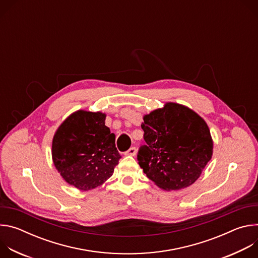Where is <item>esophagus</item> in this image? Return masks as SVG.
Listing matches in <instances>:
<instances>
[{
	"mask_svg": "<svg viewBox=\"0 0 258 258\" xmlns=\"http://www.w3.org/2000/svg\"><path fill=\"white\" fill-rule=\"evenodd\" d=\"M137 153V148L136 147H131V148L125 152L126 155H131V156H135Z\"/></svg>",
	"mask_w": 258,
	"mask_h": 258,
	"instance_id": "34e87169",
	"label": "esophagus"
}]
</instances>
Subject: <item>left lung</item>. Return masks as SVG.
<instances>
[{"mask_svg": "<svg viewBox=\"0 0 258 258\" xmlns=\"http://www.w3.org/2000/svg\"><path fill=\"white\" fill-rule=\"evenodd\" d=\"M141 127L146 144L137 159L148 178L163 190L192 185L211 159L209 128L188 107L167 103L145 115Z\"/></svg>", "mask_w": 258, "mask_h": 258, "instance_id": "left-lung-1", "label": "left lung"}]
</instances>
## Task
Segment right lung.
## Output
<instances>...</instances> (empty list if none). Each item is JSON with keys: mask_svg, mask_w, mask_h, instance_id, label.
I'll use <instances>...</instances> for the list:
<instances>
[{"mask_svg": "<svg viewBox=\"0 0 258 258\" xmlns=\"http://www.w3.org/2000/svg\"><path fill=\"white\" fill-rule=\"evenodd\" d=\"M105 117L101 112L80 110L59 126L53 139L56 168L69 185L83 191L102 185L121 158Z\"/></svg>", "mask_w": 258, "mask_h": 258, "instance_id": "add662e5", "label": "right lung"}]
</instances>
